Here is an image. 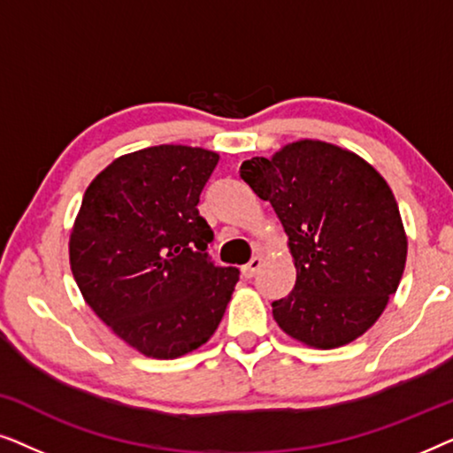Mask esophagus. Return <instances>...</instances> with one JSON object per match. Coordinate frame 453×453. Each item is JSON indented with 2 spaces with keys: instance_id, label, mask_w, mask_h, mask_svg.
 I'll list each match as a JSON object with an SVG mask.
<instances>
[{
  "instance_id": "esophagus-1",
  "label": "esophagus",
  "mask_w": 453,
  "mask_h": 453,
  "mask_svg": "<svg viewBox=\"0 0 453 453\" xmlns=\"http://www.w3.org/2000/svg\"><path fill=\"white\" fill-rule=\"evenodd\" d=\"M259 268H262V257L256 256V257L250 259V264H245L243 268H241V272H243L245 278H253L257 274Z\"/></svg>"
}]
</instances>
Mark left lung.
Instances as JSON below:
<instances>
[{
	"label": "left lung",
	"instance_id": "left-lung-1",
	"mask_svg": "<svg viewBox=\"0 0 453 453\" xmlns=\"http://www.w3.org/2000/svg\"><path fill=\"white\" fill-rule=\"evenodd\" d=\"M239 175L288 234L296 282L272 303L280 330L324 350L363 336L406 265L404 225L386 179L355 152L319 140L253 157Z\"/></svg>",
	"mask_w": 453,
	"mask_h": 453
}]
</instances>
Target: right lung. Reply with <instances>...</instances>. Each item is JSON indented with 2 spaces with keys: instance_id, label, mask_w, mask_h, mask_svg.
I'll use <instances>...</instances> for the list:
<instances>
[{
  "instance_id": "add662e5",
  "label": "right lung",
  "mask_w": 453,
  "mask_h": 453,
  "mask_svg": "<svg viewBox=\"0 0 453 453\" xmlns=\"http://www.w3.org/2000/svg\"><path fill=\"white\" fill-rule=\"evenodd\" d=\"M216 165L203 148H144L113 160L82 197L72 274L92 311L144 357L206 344L239 280L210 259L214 233L197 210Z\"/></svg>"
}]
</instances>
